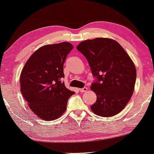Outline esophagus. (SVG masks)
Instances as JSON below:
<instances>
[{"mask_svg":"<svg viewBox=\"0 0 154 154\" xmlns=\"http://www.w3.org/2000/svg\"><path fill=\"white\" fill-rule=\"evenodd\" d=\"M87 89H88L87 87H84V88H82V89H79V91L80 92H86Z\"/></svg>","mask_w":154,"mask_h":154,"instance_id":"esophagus-1","label":"esophagus"}]
</instances>
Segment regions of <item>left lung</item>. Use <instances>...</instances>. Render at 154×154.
Listing matches in <instances>:
<instances>
[{
	"mask_svg": "<svg viewBox=\"0 0 154 154\" xmlns=\"http://www.w3.org/2000/svg\"><path fill=\"white\" fill-rule=\"evenodd\" d=\"M76 48L86 57L93 75L97 79L91 87L97 95L91 109L104 117L119 113L134 93L137 79L134 62L112 39H87L80 42Z\"/></svg>",
	"mask_w": 154,
	"mask_h": 154,
	"instance_id": "1",
	"label": "left lung"
}]
</instances>
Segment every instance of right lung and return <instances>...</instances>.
<instances>
[{"instance_id": "right-lung-1", "label": "right lung", "mask_w": 154, "mask_h": 154, "mask_svg": "<svg viewBox=\"0 0 154 154\" xmlns=\"http://www.w3.org/2000/svg\"><path fill=\"white\" fill-rule=\"evenodd\" d=\"M69 42L46 45L37 49L25 63L20 78V91L29 108L40 119L52 121L66 110L74 91L67 89L63 64L73 49Z\"/></svg>"}]
</instances>
